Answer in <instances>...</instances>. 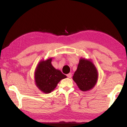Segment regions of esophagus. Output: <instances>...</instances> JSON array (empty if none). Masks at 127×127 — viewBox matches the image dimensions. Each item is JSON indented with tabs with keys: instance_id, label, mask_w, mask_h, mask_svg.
Instances as JSON below:
<instances>
[{
	"instance_id": "34e87169",
	"label": "esophagus",
	"mask_w": 127,
	"mask_h": 127,
	"mask_svg": "<svg viewBox=\"0 0 127 127\" xmlns=\"http://www.w3.org/2000/svg\"><path fill=\"white\" fill-rule=\"evenodd\" d=\"M66 76H67V77H68L69 78H71V77H72V73H69L66 75Z\"/></svg>"
}]
</instances>
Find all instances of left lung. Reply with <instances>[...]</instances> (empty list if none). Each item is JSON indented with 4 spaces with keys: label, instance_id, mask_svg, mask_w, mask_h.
I'll list each match as a JSON object with an SVG mask.
<instances>
[{
    "label": "left lung",
    "instance_id": "1",
    "mask_svg": "<svg viewBox=\"0 0 127 127\" xmlns=\"http://www.w3.org/2000/svg\"><path fill=\"white\" fill-rule=\"evenodd\" d=\"M98 72L94 64L90 60L81 58L73 79L81 91L91 90L97 83Z\"/></svg>",
    "mask_w": 127,
    "mask_h": 127
}]
</instances>
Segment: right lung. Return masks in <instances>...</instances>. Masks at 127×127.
Returning <instances> with one entry per match:
<instances>
[{
	"instance_id": "add662e5",
	"label": "right lung",
	"mask_w": 127,
	"mask_h": 127,
	"mask_svg": "<svg viewBox=\"0 0 127 127\" xmlns=\"http://www.w3.org/2000/svg\"><path fill=\"white\" fill-rule=\"evenodd\" d=\"M52 58L41 61L38 64L35 72L36 85L41 91L49 94L55 89L62 79L66 76L61 70L56 69L51 64Z\"/></svg>"
}]
</instances>
